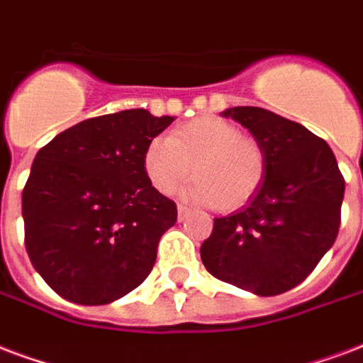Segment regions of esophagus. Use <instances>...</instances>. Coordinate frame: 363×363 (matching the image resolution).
<instances>
[{
  "mask_svg": "<svg viewBox=\"0 0 363 363\" xmlns=\"http://www.w3.org/2000/svg\"><path fill=\"white\" fill-rule=\"evenodd\" d=\"M187 216H189V208H187V206H184V204H178V220L179 222H184Z\"/></svg>",
  "mask_w": 363,
  "mask_h": 363,
  "instance_id": "obj_1",
  "label": "esophagus"
}]
</instances>
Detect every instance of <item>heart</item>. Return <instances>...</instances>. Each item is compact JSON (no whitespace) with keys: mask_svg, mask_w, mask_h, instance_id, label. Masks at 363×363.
<instances>
[{"mask_svg":"<svg viewBox=\"0 0 363 363\" xmlns=\"http://www.w3.org/2000/svg\"><path fill=\"white\" fill-rule=\"evenodd\" d=\"M191 166L197 178L187 185L185 197L231 212L260 189L268 159L260 141L218 116L182 124L168 138L152 140L143 155L147 178L162 195L189 178Z\"/></svg>","mask_w":363,"mask_h":363,"instance_id":"b5f03b06","label":"heart"}]
</instances>
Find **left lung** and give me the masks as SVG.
I'll return each instance as SVG.
<instances>
[{
    "instance_id": "obj_1",
    "label": "left lung",
    "mask_w": 363,
    "mask_h": 363,
    "mask_svg": "<svg viewBox=\"0 0 363 363\" xmlns=\"http://www.w3.org/2000/svg\"><path fill=\"white\" fill-rule=\"evenodd\" d=\"M266 151V176L241 211L214 218L201 260L216 279L260 296L281 295L312 274L340 225L345 178L331 147L260 107L223 111Z\"/></svg>"
}]
</instances>
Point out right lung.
Returning a JSON list of instances; mask_svg holds the SVG:
<instances>
[{"mask_svg": "<svg viewBox=\"0 0 363 363\" xmlns=\"http://www.w3.org/2000/svg\"><path fill=\"white\" fill-rule=\"evenodd\" d=\"M172 120L145 108L103 114L38 151L23 189L24 245L57 295L99 306L151 274L178 208L151 185L143 155Z\"/></svg>", "mask_w": 363, "mask_h": 363, "instance_id": "1", "label": "right lung"}]
</instances>
